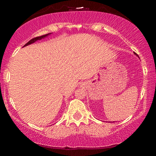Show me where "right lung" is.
I'll use <instances>...</instances> for the list:
<instances>
[{"instance_id": "right-lung-1", "label": "right lung", "mask_w": 156, "mask_h": 156, "mask_svg": "<svg viewBox=\"0 0 156 156\" xmlns=\"http://www.w3.org/2000/svg\"><path fill=\"white\" fill-rule=\"evenodd\" d=\"M49 34H44V35H42V36H40V37H35V38H33L32 39H31V40L29 41L28 42H27V43L25 44L24 46H26V45H28V44H31V43H34V42H35L37 40H40V39H42V38H44V37H46Z\"/></svg>"}]
</instances>
